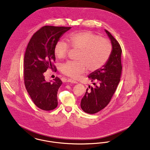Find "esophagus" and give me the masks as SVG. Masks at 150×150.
I'll return each mask as SVG.
<instances>
[{
  "instance_id": "esophagus-1",
  "label": "esophagus",
  "mask_w": 150,
  "mask_h": 150,
  "mask_svg": "<svg viewBox=\"0 0 150 150\" xmlns=\"http://www.w3.org/2000/svg\"><path fill=\"white\" fill-rule=\"evenodd\" d=\"M67 81L70 82V83H75V84H77L78 83L77 81H76L74 80L71 79H69L67 80Z\"/></svg>"
}]
</instances>
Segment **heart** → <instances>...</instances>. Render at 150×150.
Segmentation results:
<instances>
[{"label": "heart", "mask_w": 150, "mask_h": 150, "mask_svg": "<svg viewBox=\"0 0 150 150\" xmlns=\"http://www.w3.org/2000/svg\"><path fill=\"white\" fill-rule=\"evenodd\" d=\"M67 42L58 41L55 45L54 53L57 58L63 59L69 52V45L79 50L77 57L79 61H69L61 67V71L64 75L74 79L83 73L87 67L91 71L102 67L112 53V47L108 40L89 31L72 33L69 36Z\"/></svg>", "instance_id": "1"}]
</instances>
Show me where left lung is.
I'll return each mask as SVG.
<instances>
[{
  "label": "left lung",
  "mask_w": 150,
  "mask_h": 150,
  "mask_svg": "<svg viewBox=\"0 0 150 150\" xmlns=\"http://www.w3.org/2000/svg\"><path fill=\"white\" fill-rule=\"evenodd\" d=\"M104 30L110 40L112 50L105 64L88 75L94 86H88L89 89L87 88L80 103L82 110L88 114L97 113L109 104L120 81L122 50L114 37Z\"/></svg>",
  "instance_id": "8db88e82"
}]
</instances>
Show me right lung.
I'll list each match as a JSON object with an SVG mask.
<instances>
[{"instance_id":"add662e5","label":"right lung","mask_w":150,"mask_h":150,"mask_svg":"<svg viewBox=\"0 0 150 150\" xmlns=\"http://www.w3.org/2000/svg\"><path fill=\"white\" fill-rule=\"evenodd\" d=\"M71 28L42 27L32 37L27 46L24 60L25 86L34 104L42 110H52L58 105L57 93L62 81L57 77L47 81L44 73L49 68L53 69L55 45Z\"/></svg>"}]
</instances>
